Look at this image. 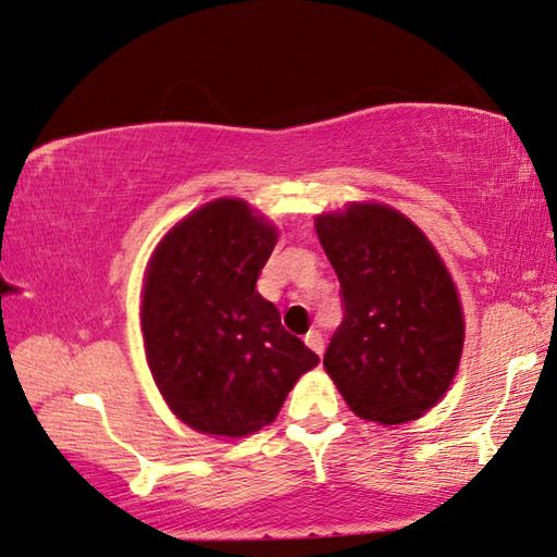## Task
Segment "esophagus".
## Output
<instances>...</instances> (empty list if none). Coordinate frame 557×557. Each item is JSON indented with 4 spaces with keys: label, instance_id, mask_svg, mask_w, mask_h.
<instances>
[{
    "label": "esophagus",
    "instance_id": "34e87169",
    "mask_svg": "<svg viewBox=\"0 0 557 557\" xmlns=\"http://www.w3.org/2000/svg\"><path fill=\"white\" fill-rule=\"evenodd\" d=\"M304 342L306 345H309V349H313L315 354H323V335L318 333V330H311V333H306V337H304Z\"/></svg>",
    "mask_w": 557,
    "mask_h": 557
}]
</instances>
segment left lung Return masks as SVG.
<instances>
[{
    "label": "left lung",
    "mask_w": 557,
    "mask_h": 557,
    "mask_svg": "<svg viewBox=\"0 0 557 557\" xmlns=\"http://www.w3.org/2000/svg\"><path fill=\"white\" fill-rule=\"evenodd\" d=\"M345 318L323 366L361 419L423 417L455 381L465 313L445 263L417 224L383 203L315 218Z\"/></svg>",
    "instance_id": "1"
}]
</instances>
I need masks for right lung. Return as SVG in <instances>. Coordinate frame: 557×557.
Wrapping results in <instances>:
<instances>
[{"mask_svg":"<svg viewBox=\"0 0 557 557\" xmlns=\"http://www.w3.org/2000/svg\"><path fill=\"white\" fill-rule=\"evenodd\" d=\"M275 244V224L239 198H218L176 222L150 258L140 301L148 366L194 431H260L318 363L256 289Z\"/></svg>","mask_w":557,"mask_h":557,"instance_id":"right-lung-1","label":"right lung"}]
</instances>
